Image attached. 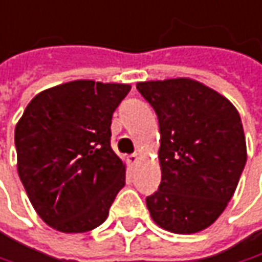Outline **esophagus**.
<instances>
[{"instance_id": "esophagus-1", "label": "esophagus", "mask_w": 262, "mask_h": 262, "mask_svg": "<svg viewBox=\"0 0 262 262\" xmlns=\"http://www.w3.org/2000/svg\"><path fill=\"white\" fill-rule=\"evenodd\" d=\"M127 160H129V163H130V165H135V163L139 160V157H138V155L135 153V155L129 156V157H127Z\"/></svg>"}]
</instances>
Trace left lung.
I'll return each mask as SVG.
<instances>
[{
  "mask_svg": "<svg viewBox=\"0 0 262 262\" xmlns=\"http://www.w3.org/2000/svg\"><path fill=\"white\" fill-rule=\"evenodd\" d=\"M159 118V190L147 196L157 225L195 234L224 213L246 165V138L235 106L204 83L176 78L136 83Z\"/></svg>",
  "mask_w": 262,
  "mask_h": 262,
  "instance_id": "1",
  "label": "left lung"
}]
</instances>
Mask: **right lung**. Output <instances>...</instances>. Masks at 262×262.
<instances>
[{
	"instance_id": "add662e5",
	"label": "right lung",
	"mask_w": 262,
	"mask_h": 262,
	"mask_svg": "<svg viewBox=\"0 0 262 262\" xmlns=\"http://www.w3.org/2000/svg\"><path fill=\"white\" fill-rule=\"evenodd\" d=\"M129 83L72 81L38 93L14 129L17 174L37 214L67 234L106 221L126 183L111 148L112 114Z\"/></svg>"
}]
</instances>
